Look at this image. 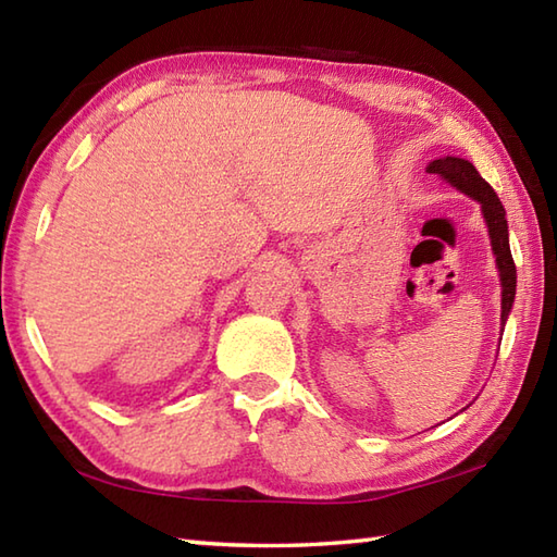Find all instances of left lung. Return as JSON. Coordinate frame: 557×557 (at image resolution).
I'll use <instances>...</instances> for the list:
<instances>
[{
  "label": "left lung",
  "mask_w": 557,
  "mask_h": 557,
  "mask_svg": "<svg viewBox=\"0 0 557 557\" xmlns=\"http://www.w3.org/2000/svg\"><path fill=\"white\" fill-rule=\"evenodd\" d=\"M431 174L443 176L445 182L453 184L457 191L467 194L469 198H474L481 203L483 220L488 224V236H491V246L495 253V265H498L500 272V285H503V313H500V323L505 325L507 315H510V309L515 304V292H517V268L510 253V236H507V220H505V208L500 203L498 194L493 191V186L483 180V176L476 172L474 164L469 160L461 158H441L433 160L429 168Z\"/></svg>",
  "instance_id": "1"
}]
</instances>
